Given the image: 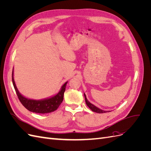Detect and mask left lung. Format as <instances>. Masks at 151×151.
<instances>
[{
  "label": "left lung",
  "mask_w": 151,
  "mask_h": 151,
  "mask_svg": "<svg viewBox=\"0 0 151 151\" xmlns=\"http://www.w3.org/2000/svg\"><path fill=\"white\" fill-rule=\"evenodd\" d=\"M84 97H85V101H86V103L87 104V106H88L93 111L96 112V113H106L107 111L108 112V111H103V110H102V109L98 108L96 106H95L94 105H93V104H91L89 101H88V99H87V98H86V96L85 94H84Z\"/></svg>",
  "instance_id": "8db88e82"
}]
</instances>
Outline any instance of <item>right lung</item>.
Returning <instances> with one entry per match:
<instances>
[{"instance_id":"right-lung-1","label":"right lung","mask_w":151,"mask_h":151,"mask_svg":"<svg viewBox=\"0 0 151 151\" xmlns=\"http://www.w3.org/2000/svg\"><path fill=\"white\" fill-rule=\"evenodd\" d=\"M12 81L14 88L15 89L17 97L19 98L21 104L27 109H28L29 111L31 112L42 114L51 113L57 110L63 101V94H64L65 91L66 84L67 83V82L63 84L62 86L61 90L59 91V93L55 96H54L43 100H34L26 98L19 93V91L17 90L16 88L14 80L13 70L12 73Z\"/></svg>"}]
</instances>
